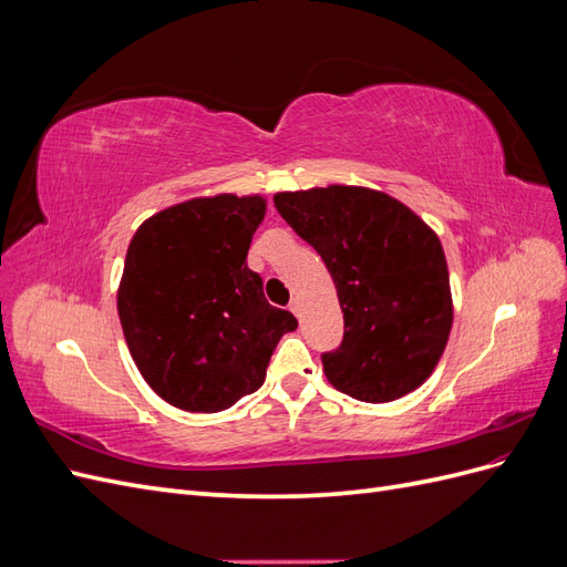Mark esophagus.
Masks as SVG:
<instances>
[{
  "label": "esophagus",
  "mask_w": 567,
  "mask_h": 567,
  "mask_svg": "<svg viewBox=\"0 0 567 567\" xmlns=\"http://www.w3.org/2000/svg\"><path fill=\"white\" fill-rule=\"evenodd\" d=\"M288 310H290V312H293L296 317H300V310H302V305H300V298H298V296H293V298H290V305H288Z\"/></svg>",
  "instance_id": "obj_1"
}]
</instances>
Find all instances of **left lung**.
Returning <instances> with one entry per match:
<instances>
[{
    "label": "left lung",
    "mask_w": 567,
    "mask_h": 567,
    "mask_svg": "<svg viewBox=\"0 0 567 567\" xmlns=\"http://www.w3.org/2000/svg\"><path fill=\"white\" fill-rule=\"evenodd\" d=\"M279 215L329 269L346 319L321 354L326 379L359 402L416 390L447 346L452 290L437 234L404 203L364 186L274 196Z\"/></svg>",
    "instance_id": "1"
}]
</instances>
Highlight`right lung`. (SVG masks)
<instances>
[{
  "label": "right lung",
  "instance_id": "add662e5",
  "mask_svg": "<svg viewBox=\"0 0 567 567\" xmlns=\"http://www.w3.org/2000/svg\"><path fill=\"white\" fill-rule=\"evenodd\" d=\"M262 217V196L192 198L130 241L120 323L144 381L177 409L215 414L255 392L281 336L298 329L246 262Z\"/></svg>",
  "mask_w": 567,
  "mask_h": 567
}]
</instances>
